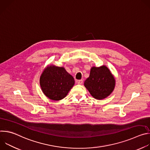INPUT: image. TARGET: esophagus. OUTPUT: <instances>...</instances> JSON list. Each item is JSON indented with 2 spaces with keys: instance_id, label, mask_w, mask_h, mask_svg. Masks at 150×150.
Instances as JSON below:
<instances>
[{
  "instance_id": "34e87169",
  "label": "esophagus",
  "mask_w": 150,
  "mask_h": 150,
  "mask_svg": "<svg viewBox=\"0 0 150 150\" xmlns=\"http://www.w3.org/2000/svg\"><path fill=\"white\" fill-rule=\"evenodd\" d=\"M77 83H78V84L81 85V84L83 83V80H82V79H80V80H78V81H77Z\"/></svg>"
}]
</instances>
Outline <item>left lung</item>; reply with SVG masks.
Wrapping results in <instances>:
<instances>
[{
  "instance_id": "left-lung-1",
  "label": "left lung",
  "mask_w": 150,
  "mask_h": 150,
  "mask_svg": "<svg viewBox=\"0 0 150 150\" xmlns=\"http://www.w3.org/2000/svg\"><path fill=\"white\" fill-rule=\"evenodd\" d=\"M84 86L94 98L102 100L113 92L115 79L107 67H93L91 69L90 76L84 82Z\"/></svg>"
}]
</instances>
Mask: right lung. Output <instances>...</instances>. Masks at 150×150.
<instances>
[{
    "instance_id": "obj_1",
    "label": "right lung",
    "mask_w": 150,
    "mask_h": 150,
    "mask_svg": "<svg viewBox=\"0 0 150 150\" xmlns=\"http://www.w3.org/2000/svg\"><path fill=\"white\" fill-rule=\"evenodd\" d=\"M75 83L72 75L63 67L50 65L45 69L40 78V84L45 95L58 101L65 98Z\"/></svg>"
}]
</instances>
